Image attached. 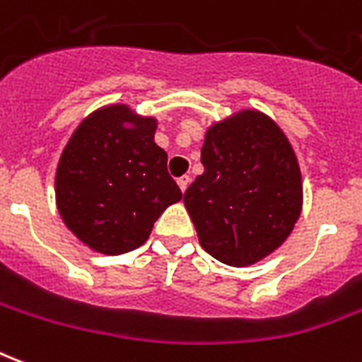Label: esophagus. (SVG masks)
I'll return each instance as SVG.
<instances>
[{
	"mask_svg": "<svg viewBox=\"0 0 362 362\" xmlns=\"http://www.w3.org/2000/svg\"><path fill=\"white\" fill-rule=\"evenodd\" d=\"M189 183H191V177H189V175H183V177H179V179H177V185H179V189H181L183 193H185V189L189 187Z\"/></svg>",
	"mask_w": 362,
	"mask_h": 362,
	"instance_id": "esophagus-1",
	"label": "esophagus"
}]
</instances>
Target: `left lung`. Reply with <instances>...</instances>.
Here are the masks:
<instances>
[{"label":"left lung","mask_w":362,"mask_h":362,"mask_svg":"<svg viewBox=\"0 0 362 362\" xmlns=\"http://www.w3.org/2000/svg\"><path fill=\"white\" fill-rule=\"evenodd\" d=\"M202 175L185 191L202 250L226 265H251L288 238L302 206L296 156L265 115L243 111L206 132Z\"/></svg>","instance_id":"left-lung-1"}]
</instances>
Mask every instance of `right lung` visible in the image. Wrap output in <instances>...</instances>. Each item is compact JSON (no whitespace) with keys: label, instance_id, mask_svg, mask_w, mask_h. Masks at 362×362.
<instances>
[{"label":"right lung","instance_id":"right-lung-1","mask_svg":"<svg viewBox=\"0 0 362 362\" xmlns=\"http://www.w3.org/2000/svg\"><path fill=\"white\" fill-rule=\"evenodd\" d=\"M153 132L156 120L112 105L87 117L64 148L56 202L64 224L91 250L119 255L140 247L161 212L181 201Z\"/></svg>","mask_w":362,"mask_h":362}]
</instances>
